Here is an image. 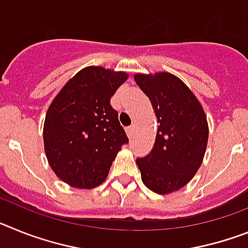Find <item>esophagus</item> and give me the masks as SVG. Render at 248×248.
<instances>
[{"label": "esophagus", "mask_w": 248, "mask_h": 248, "mask_svg": "<svg viewBox=\"0 0 248 248\" xmlns=\"http://www.w3.org/2000/svg\"><path fill=\"white\" fill-rule=\"evenodd\" d=\"M126 131V135H128L129 138L133 137V134H134V126H129V128L125 129Z\"/></svg>", "instance_id": "34e87169"}]
</instances>
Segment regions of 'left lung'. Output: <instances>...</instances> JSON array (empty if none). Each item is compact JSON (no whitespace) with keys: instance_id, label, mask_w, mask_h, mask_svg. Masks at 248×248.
Segmentation results:
<instances>
[{"instance_id":"1","label":"left lung","mask_w":248,"mask_h":248,"mask_svg":"<svg viewBox=\"0 0 248 248\" xmlns=\"http://www.w3.org/2000/svg\"><path fill=\"white\" fill-rule=\"evenodd\" d=\"M157 118V134L149 155L138 157L144 185L170 194L189 183L202 163L209 138L206 115L185 83L170 73L135 74Z\"/></svg>"}]
</instances>
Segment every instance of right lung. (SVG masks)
<instances>
[{"label":"right lung","instance_id":"add662e5","mask_svg":"<svg viewBox=\"0 0 248 248\" xmlns=\"http://www.w3.org/2000/svg\"><path fill=\"white\" fill-rule=\"evenodd\" d=\"M124 72L87 67L76 74L48 108L43 128L50 168L64 183L92 189L105 180L120 146L129 143L110 98Z\"/></svg>","mask_w":248,"mask_h":248}]
</instances>
